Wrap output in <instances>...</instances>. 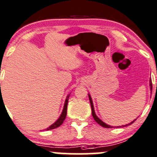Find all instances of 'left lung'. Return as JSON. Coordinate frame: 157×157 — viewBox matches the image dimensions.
<instances>
[{"mask_svg":"<svg viewBox=\"0 0 157 157\" xmlns=\"http://www.w3.org/2000/svg\"><path fill=\"white\" fill-rule=\"evenodd\" d=\"M150 90H152V81H151V80H150ZM156 86H157V85H156ZM88 95H89V99H90V105H91V109H92V115H93V118H94V120H95V121H96V122H97L98 124H99V125H101V126H102V127L106 128H113V127H112V126H110V125H109V124H105V123H104L103 121H102V120H100V119H99V118H98L97 116H96V113H95V111H94V107H93V101H92L91 96H90V94H88ZM135 120H136V119H135ZM135 120H134V121H135ZM134 121H133L132 122H131V123H130V124H126V125H122V127H124V126L130 125V124H132V123H134Z\"/></svg>","mask_w":157,"mask_h":157,"instance_id":"1","label":"left lung"}]
</instances>
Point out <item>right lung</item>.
<instances>
[{
    "label": "right lung",
    "instance_id": "obj_1",
    "mask_svg": "<svg viewBox=\"0 0 157 157\" xmlns=\"http://www.w3.org/2000/svg\"><path fill=\"white\" fill-rule=\"evenodd\" d=\"M69 96H70V95H68V96H67V98H66L65 102H64V109H63L62 113H61V115H60L59 118H58V119L57 120V121H55V122L53 124H52L51 126H49V127L47 128L46 130H48H48H52V129H55V128H58L60 125H61V124H62L63 122H64V119H65V118H66V115H67V102H68Z\"/></svg>",
    "mask_w": 157,
    "mask_h": 157
}]
</instances>
